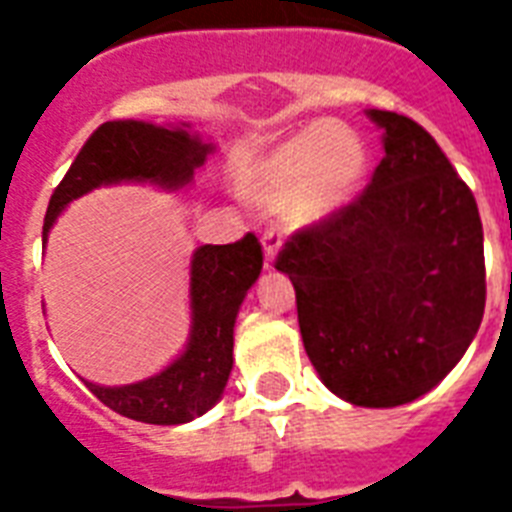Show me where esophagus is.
<instances>
[{
    "instance_id": "34e87169",
    "label": "esophagus",
    "mask_w": 512,
    "mask_h": 512,
    "mask_svg": "<svg viewBox=\"0 0 512 512\" xmlns=\"http://www.w3.org/2000/svg\"><path fill=\"white\" fill-rule=\"evenodd\" d=\"M281 247V233L276 231H265L263 233V249H265V268H271L273 257L279 252Z\"/></svg>"
}]
</instances>
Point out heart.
<instances>
[{"label": "heart", "instance_id": "b5f03b06", "mask_svg": "<svg viewBox=\"0 0 512 512\" xmlns=\"http://www.w3.org/2000/svg\"><path fill=\"white\" fill-rule=\"evenodd\" d=\"M366 170L361 140L340 124L316 122L284 140L244 175L249 199L281 207L292 223H311L340 209Z\"/></svg>", "mask_w": 512, "mask_h": 512}]
</instances>
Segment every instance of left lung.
I'll list each match as a JSON object with an SVG mask.
<instances>
[{
    "label": "left lung",
    "mask_w": 512,
    "mask_h": 512,
    "mask_svg": "<svg viewBox=\"0 0 512 512\" xmlns=\"http://www.w3.org/2000/svg\"><path fill=\"white\" fill-rule=\"evenodd\" d=\"M385 156L364 191L297 228L276 257L305 353L356 406L409 404L444 380L486 305L484 228L468 183L409 116L369 111Z\"/></svg>",
    "instance_id": "obj_1"
}]
</instances>
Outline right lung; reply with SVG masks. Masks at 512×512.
<instances>
[{
  "instance_id": "obj_1",
  "label": "right lung",
  "mask_w": 512,
  "mask_h": 512,
  "mask_svg": "<svg viewBox=\"0 0 512 512\" xmlns=\"http://www.w3.org/2000/svg\"><path fill=\"white\" fill-rule=\"evenodd\" d=\"M209 146L180 127L146 122H106L92 132L68 172L52 191L42 241L68 201L103 183L151 180L177 188L204 164ZM263 247L255 233L233 244H207L191 265V342L175 364L138 385L100 388L87 382L98 401L122 417L148 425H180L217 404L233 366V321L260 276Z\"/></svg>"
}]
</instances>
